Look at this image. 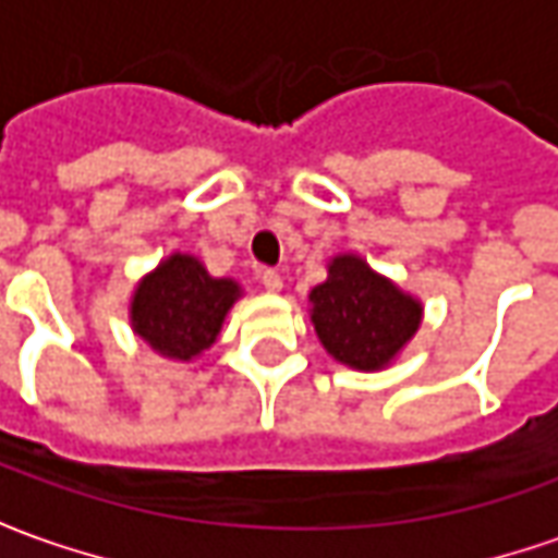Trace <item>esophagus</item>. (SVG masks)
Masks as SVG:
<instances>
[{
    "instance_id": "1",
    "label": "esophagus",
    "mask_w": 558,
    "mask_h": 558,
    "mask_svg": "<svg viewBox=\"0 0 558 558\" xmlns=\"http://www.w3.org/2000/svg\"><path fill=\"white\" fill-rule=\"evenodd\" d=\"M260 282H264V289L272 291V294L282 291V276H279L276 269H264V272H260Z\"/></svg>"
}]
</instances>
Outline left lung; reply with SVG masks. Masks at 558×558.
<instances>
[{"instance_id": "obj_1", "label": "left lung", "mask_w": 558, "mask_h": 558, "mask_svg": "<svg viewBox=\"0 0 558 558\" xmlns=\"http://www.w3.org/2000/svg\"><path fill=\"white\" fill-rule=\"evenodd\" d=\"M329 276L307 294L311 323L326 354L356 373H381L422 326V301L360 254H335Z\"/></svg>"}]
</instances>
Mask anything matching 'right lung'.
Masks as SVG:
<instances>
[{
  "mask_svg": "<svg viewBox=\"0 0 558 558\" xmlns=\"http://www.w3.org/2000/svg\"><path fill=\"white\" fill-rule=\"evenodd\" d=\"M242 298L229 276H210L195 254L173 251L145 272L130 298V326L155 354L192 363L223 329L226 313Z\"/></svg>",
  "mask_w": 558,
  "mask_h": 558,
  "instance_id": "1",
  "label": "right lung"
}]
</instances>
